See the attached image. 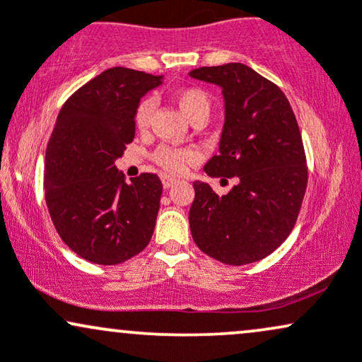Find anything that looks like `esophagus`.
I'll use <instances>...</instances> for the list:
<instances>
[{
    "instance_id": "esophagus-1",
    "label": "esophagus",
    "mask_w": 362,
    "mask_h": 362,
    "mask_svg": "<svg viewBox=\"0 0 362 362\" xmlns=\"http://www.w3.org/2000/svg\"><path fill=\"white\" fill-rule=\"evenodd\" d=\"M161 184H163L165 189H170L173 184H177V178L168 177V175H161Z\"/></svg>"
}]
</instances>
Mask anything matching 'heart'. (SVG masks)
Instances as JSON below:
<instances>
[{
	"label": "heart",
	"instance_id": "obj_1",
	"mask_svg": "<svg viewBox=\"0 0 362 362\" xmlns=\"http://www.w3.org/2000/svg\"><path fill=\"white\" fill-rule=\"evenodd\" d=\"M173 100L178 105L182 114L185 115L190 122L194 120H206L211 110V102L207 93L202 88L197 86H189V88L178 90L173 95ZM153 112V102L146 98V100L139 102L138 109L134 114V124L138 129H144L148 126L149 117ZM153 160L160 165L165 172L168 173H182L189 165L197 163L201 160L197 149L194 148H170V146H160L153 155Z\"/></svg>",
	"mask_w": 362,
	"mask_h": 362
}]
</instances>
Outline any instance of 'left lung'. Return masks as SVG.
I'll return each instance as SVG.
<instances>
[{
	"mask_svg": "<svg viewBox=\"0 0 362 362\" xmlns=\"http://www.w3.org/2000/svg\"><path fill=\"white\" fill-rule=\"evenodd\" d=\"M189 74L221 86L226 107L219 153L204 172L238 180L226 195L194 182L192 238L223 264H252L288 238L300 214L308 184L300 127L279 86L242 62Z\"/></svg>",
	"mask_w": 362,
	"mask_h": 362,
	"instance_id": "1",
	"label": "left lung"
}]
</instances>
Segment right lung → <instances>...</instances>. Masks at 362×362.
Listing matches in <instances>:
<instances>
[{
  "label": "right lung",
  "instance_id": "right-lung-1",
  "mask_svg": "<svg viewBox=\"0 0 362 362\" xmlns=\"http://www.w3.org/2000/svg\"><path fill=\"white\" fill-rule=\"evenodd\" d=\"M160 76L110 68L64 102L45 151V202L57 235L81 259L122 264L146 248L163 185L156 173L127 184L115 160L134 139L141 97Z\"/></svg>",
  "mask_w": 362,
  "mask_h": 362
}]
</instances>
